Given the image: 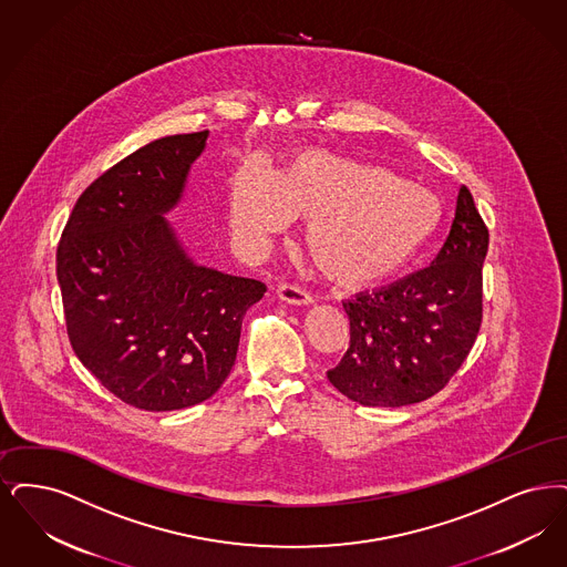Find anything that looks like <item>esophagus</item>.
<instances>
[{
  "mask_svg": "<svg viewBox=\"0 0 567 567\" xmlns=\"http://www.w3.org/2000/svg\"><path fill=\"white\" fill-rule=\"evenodd\" d=\"M277 296L279 300L288 302V305H298V307H305V305H313V296L309 292H305L302 288L298 286H290V284H281L277 288Z\"/></svg>",
  "mask_w": 567,
  "mask_h": 567,
  "instance_id": "34e87169",
  "label": "esophagus"
}]
</instances>
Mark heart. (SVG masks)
<instances>
[{"instance_id":"obj_1","label":"heart","mask_w":567,"mask_h":567,"mask_svg":"<svg viewBox=\"0 0 567 567\" xmlns=\"http://www.w3.org/2000/svg\"><path fill=\"white\" fill-rule=\"evenodd\" d=\"M309 220L311 262L341 286H369L409 262L441 221L427 188L394 173L328 152H302L281 175L247 163L233 175L228 218L235 237L256 247L292 218Z\"/></svg>"}]
</instances>
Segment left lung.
Here are the masks:
<instances>
[{"label":"left lung","instance_id":"left-lung-1","mask_svg":"<svg viewBox=\"0 0 567 567\" xmlns=\"http://www.w3.org/2000/svg\"><path fill=\"white\" fill-rule=\"evenodd\" d=\"M489 233L468 188L430 267L343 302L349 349L330 383L362 406H406L441 392L464 364L483 318Z\"/></svg>","mask_w":567,"mask_h":567}]
</instances>
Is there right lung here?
<instances>
[{
    "label": "right lung",
    "instance_id": "right-lung-1",
    "mask_svg": "<svg viewBox=\"0 0 567 567\" xmlns=\"http://www.w3.org/2000/svg\"><path fill=\"white\" fill-rule=\"evenodd\" d=\"M209 131L133 152L74 205L56 279L78 360L142 411L195 406L235 364L241 323L267 286L203 267L167 214L182 203Z\"/></svg>",
    "mask_w": 567,
    "mask_h": 567
}]
</instances>
